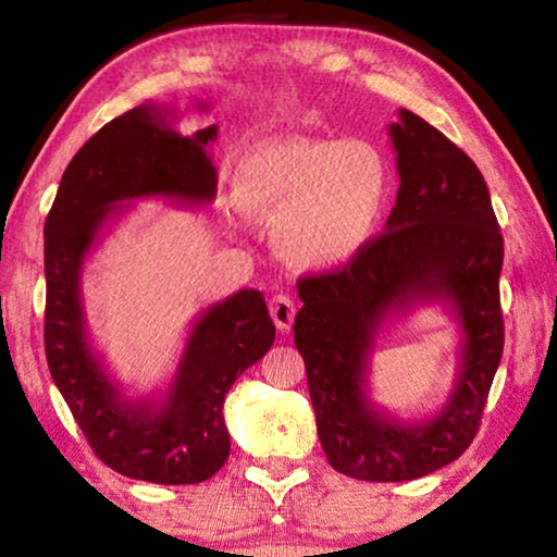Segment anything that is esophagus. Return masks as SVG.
Returning <instances> with one entry per match:
<instances>
[{"label":"esophagus","mask_w":557,"mask_h":557,"mask_svg":"<svg viewBox=\"0 0 557 557\" xmlns=\"http://www.w3.org/2000/svg\"><path fill=\"white\" fill-rule=\"evenodd\" d=\"M270 314H272V322H275L280 332H289L292 322H295V314H297L295 299L287 297V295H275L270 299Z\"/></svg>","instance_id":"obj_1"}]
</instances>
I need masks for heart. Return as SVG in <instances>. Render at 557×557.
Masks as SVG:
<instances>
[{
  "label": "heart",
  "mask_w": 557,
  "mask_h": 557,
  "mask_svg": "<svg viewBox=\"0 0 557 557\" xmlns=\"http://www.w3.org/2000/svg\"><path fill=\"white\" fill-rule=\"evenodd\" d=\"M235 188L245 211L272 223L282 258L301 270H336L379 231L393 194V166L363 137H289L252 149Z\"/></svg>",
  "instance_id": "1"
}]
</instances>
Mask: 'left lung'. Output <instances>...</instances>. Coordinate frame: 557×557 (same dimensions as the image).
Returning <instances> with one entry per match:
<instances>
[{
    "mask_svg": "<svg viewBox=\"0 0 557 557\" xmlns=\"http://www.w3.org/2000/svg\"><path fill=\"white\" fill-rule=\"evenodd\" d=\"M398 115L388 135L400 188L385 233L344 268L297 282L295 344L319 440L329 465L363 482H410L455 461L476 435L504 351V238L484 176L430 122ZM428 300H445L460 322V371L437 416L398 421L372 405L368 361L382 324Z\"/></svg>",
    "mask_w": 557,
    "mask_h": 557,
    "instance_id": "left-lung-1",
    "label": "left lung"
}]
</instances>
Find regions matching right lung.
Listing matches in <instances>:
<instances>
[{"label": "right lung", "mask_w": 557, "mask_h": 557, "mask_svg": "<svg viewBox=\"0 0 557 557\" xmlns=\"http://www.w3.org/2000/svg\"><path fill=\"white\" fill-rule=\"evenodd\" d=\"M169 112L139 106L108 122L61 176L44 225L46 361L92 451L110 469L152 484H199L231 451L223 400L235 379L275 342L265 297L240 289L203 309L162 398H127L88 342L81 272L102 228L127 201L203 206L215 199L211 125L184 135Z\"/></svg>", "instance_id": "1"}]
</instances>
